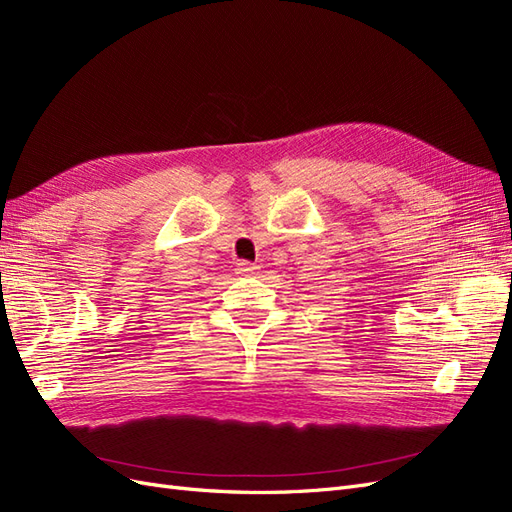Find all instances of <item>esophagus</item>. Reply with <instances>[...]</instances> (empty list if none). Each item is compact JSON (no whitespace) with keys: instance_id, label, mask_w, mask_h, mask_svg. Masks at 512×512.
I'll list each match as a JSON object with an SVG mask.
<instances>
[{"instance_id":"esophagus-1","label":"esophagus","mask_w":512,"mask_h":512,"mask_svg":"<svg viewBox=\"0 0 512 512\" xmlns=\"http://www.w3.org/2000/svg\"><path fill=\"white\" fill-rule=\"evenodd\" d=\"M237 271L239 273H252L254 269H256V265H252V262H247V260H241V262H237Z\"/></svg>"}]
</instances>
